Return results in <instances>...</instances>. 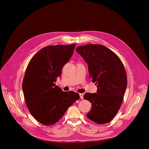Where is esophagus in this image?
Segmentation results:
<instances>
[{
    "label": "esophagus",
    "instance_id": "esophagus-1",
    "mask_svg": "<svg viewBox=\"0 0 149 149\" xmlns=\"http://www.w3.org/2000/svg\"><path fill=\"white\" fill-rule=\"evenodd\" d=\"M79 97H80V98L83 99V98H84V95H83V94H79Z\"/></svg>",
    "mask_w": 149,
    "mask_h": 149
}]
</instances>
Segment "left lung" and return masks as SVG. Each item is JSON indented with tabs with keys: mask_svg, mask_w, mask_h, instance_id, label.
Here are the masks:
<instances>
[{
	"mask_svg": "<svg viewBox=\"0 0 149 149\" xmlns=\"http://www.w3.org/2000/svg\"><path fill=\"white\" fill-rule=\"evenodd\" d=\"M76 51L88 63L97 93H86L85 100L91 103L87 117L98 124L109 123L116 115L123 102L127 87L125 68L119 57L101 45L87 44L78 47Z\"/></svg>",
	"mask_w": 149,
	"mask_h": 149,
	"instance_id": "8db88e82",
	"label": "left lung"
}]
</instances>
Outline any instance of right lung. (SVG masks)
I'll return each mask as SVG.
<instances>
[{
	"label": "right lung",
	"instance_id": "add662e5",
	"mask_svg": "<svg viewBox=\"0 0 149 149\" xmlns=\"http://www.w3.org/2000/svg\"><path fill=\"white\" fill-rule=\"evenodd\" d=\"M75 47L74 44L47 46L28 63L22 82L24 98L30 113L43 125L55 124L79 98V94L63 91L55 83Z\"/></svg>",
	"mask_w": 149,
	"mask_h": 149
}]
</instances>
